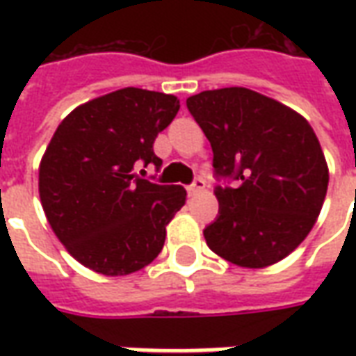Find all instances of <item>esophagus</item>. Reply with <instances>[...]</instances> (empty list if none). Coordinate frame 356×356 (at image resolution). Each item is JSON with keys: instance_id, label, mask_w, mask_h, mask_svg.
<instances>
[{"instance_id": "obj_1", "label": "esophagus", "mask_w": 356, "mask_h": 356, "mask_svg": "<svg viewBox=\"0 0 356 356\" xmlns=\"http://www.w3.org/2000/svg\"><path fill=\"white\" fill-rule=\"evenodd\" d=\"M204 188H206V181L204 179H196L193 185L186 186V193H188V196H194V194L202 193Z\"/></svg>"}]
</instances>
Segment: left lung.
Wrapping results in <instances>:
<instances>
[{"label": "left lung", "mask_w": 356, "mask_h": 356, "mask_svg": "<svg viewBox=\"0 0 356 356\" xmlns=\"http://www.w3.org/2000/svg\"><path fill=\"white\" fill-rule=\"evenodd\" d=\"M213 150L219 217L206 227L211 252L244 268L282 261L307 238L328 191V163L313 127L296 110L246 88L186 99Z\"/></svg>", "instance_id": "1"}]
</instances>
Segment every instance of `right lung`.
<instances>
[{"label":"right lung","instance_id":"1","mask_svg":"<svg viewBox=\"0 0 356 356\" xmlns=\"http://www.w3.org/2000/svg\"><path fill=\"white\" fill-rule=\"evenodd\" d=\"M179 106L175 95L124 88L83 102L57 127L40 162V200L53 232L83 267L125 276L162 252L186 191L135 170L162 165L154 140Z\"/></svg>","mask_w":356,"mask_h":356}]
</instances>
